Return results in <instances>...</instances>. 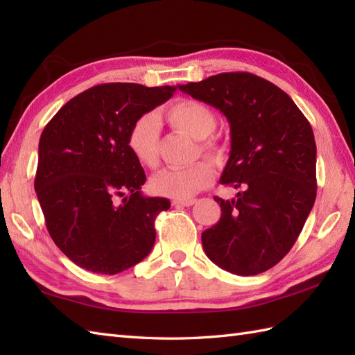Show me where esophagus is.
<instances>
[{
    "label": "esophagus",
    "instance_id": "1",
    "mask_svg": "<svg viewBox=\"0 0 355 355\" xmlns=\"http://www.w3.org/2000/svg\"><path fill=\"white\" fill-rule=\"evenodd\" d=\"M195 202H197V200H195V198H187V200H173L172 205H173V206L189 207V206H193Z\"/></svg>",
    "mask_w": 355,
    "mask_h": 355
}]
</instances>
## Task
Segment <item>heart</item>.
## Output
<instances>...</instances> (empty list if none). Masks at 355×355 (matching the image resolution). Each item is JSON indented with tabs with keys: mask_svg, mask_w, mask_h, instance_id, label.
<instances>
[{
	"mask_svg": "<svg viewBox=\"0 0 355 355\" xmlns=\"http://www.w3.org/2000/svg\"><path fill=\"white\" fill-rule=\"evenodd\" d=\"M166 120L177 131L200 140V149L206 154H216L218 143L209 135L216 128V116L206 103L193 99L178 101L166 111ZM128 148L141 166L155 169L158 166L160 122L154 114L140 116L128 131ZM212 164L198 162L184 169H164L150 180L153 191L162 197L187 200L206 189L214 182Z\"/></svg>",
	"mask_w": 355,
	"mask_h": 355,
	"instance_id": "b5f03b06",
	"label": "heart"
}]
</instances>
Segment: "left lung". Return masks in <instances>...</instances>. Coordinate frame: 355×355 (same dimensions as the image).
<instances>
[{
	"label": "left lung",
	"mask_w": 355,
	"mask_h": 355,
	"mask_svg": "<svg viewBox=\"0 0 355 355\" xmlns=\"http://www.w3.org/2000/svg\"><path fill=\"white\" fill-rule=\"evenodd\" d=\"M230 123V157L220 183L236 198L215 197L221 218L201 233L209 259L239 276L275 267L291 250L315 201V141L291 97L245 71L178 85Z\"/></svg>",
	"instance_id": "obj_1"
}]
</instances>
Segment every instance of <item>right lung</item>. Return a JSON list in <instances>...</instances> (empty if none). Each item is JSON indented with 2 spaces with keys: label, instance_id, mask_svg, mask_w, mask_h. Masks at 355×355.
I'll return each mask as SVG.
<instances>
[{
  "label": "right lung",
  "instance_id": "add662e5",
  "mask_svg": "<svg viewBox=\"0 0 355 355\" xmlns=\"http://www.w3.org/2000/svg\"><path fill=\"white\" fill-rule=\"evenodd\" d=\"M177 87L102 84L73 97L44 128L35 191L51 239L93 273L139 263L155 243L154 221L169 200L145 197V171L128 148L140 116Z\"/></svg>",
  "mask_w": 355,
  "mask_h": 355
}]
</instances>
